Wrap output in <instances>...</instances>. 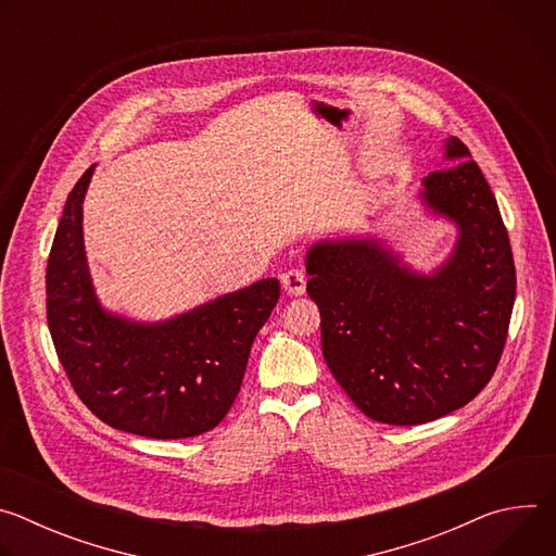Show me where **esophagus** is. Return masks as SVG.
<instances>
[{
	"mask_svg": "<svg viewBox=\"0 0 556 556\" xmlns=\"http://www.w3.org/2000/svg\"><path fill=\"white\" fill-rule=\"evenodd\" d=\"M281 286L290 296H301L305 292V273L299 268H290L281 275Z\"/></svg>",
	"mask_w": 556,
	"mask_h": 556,
	"instance_id": "1",
	"label": "esophagus"
}]
</instances>
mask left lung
<instances>
[{
  "instance_id": "1",
  "label": "left lung",
  "mask_w": 556,
  "mask_h": 556,
  "mask_svg": "<svg viewBox=\"0 0 556 556\" xmlns=\"http://www.w3.org/2000/svg\"><path fill=\"white\" fill-rule=\"evenodd\" d=\"M448 167L422 180L420 200L457 226L451 257L416 273L371 237L316 242L307 294L321 312L324 358L352 403L384 425H425L493 378L515 303V262L497 200L451 136Z\"/></svg>"
}]
</instances>
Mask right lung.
<instances>
[{
  "label": "right lung",
  "instance_id": "1",
  "mask_svg": "<svg viewBox=\"0 0 556 556\" xmlns=\"http://www.w3.org/2000/svg\"><path fill=\"white\" fill-rule=\"evenodd\" d=\"M90 167L63 206L46 268L48 328L84 405L105 425L155 440L217 427L237 399L251 345L279 299L262 279L161 324L108 312L92 286L84 247Z\"/></svg>",
  "mask_w": 556,
  "mask_h": 556
}]
</instances>
